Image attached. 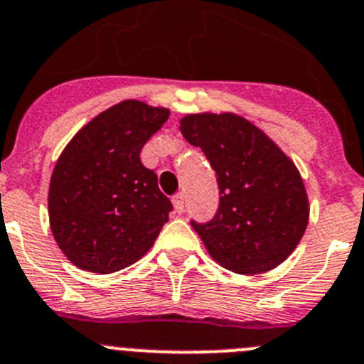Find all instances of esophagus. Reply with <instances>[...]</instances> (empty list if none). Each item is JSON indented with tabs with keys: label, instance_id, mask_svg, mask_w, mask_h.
<instances>
[{
	"label": "esophagus",
	"instance_id": "obj_1",
	"mask_svg": "<svg viewBox=\"0 0 364 364\" xmlns=\"http://www.w3.org/2000/svg\"><path fill=\"white\" fill-rule=\"evenodd\" d=\"M172 204H174L176 213L181 215L183 211H185V197H183V193H178V196H174V199H172Z\"/></svg>",
	"mask_w": 364,
	"mask_h": 364
}]
</instances>
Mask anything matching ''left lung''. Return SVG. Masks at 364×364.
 Returning a JSON list of instances; mask_svg holds the SVG:
<instances>
[{"mask_svg":"<svg viewBox=\"0 0 364 364\" xmlns=\"http://www.w3.org/2000/svg\"><path fill=\"white\" fill-rule=\"evenodd\" d=\"M179 132L217 172L220 206L193 229L211 259L254 276L279 267L304 236L309 199L297 165L267 133L232 112L188 114Z\"/></svg>","mask_w":364,"mask_h":364,"instance_id":"8db88e82","label":"left lung"}]
</instances>
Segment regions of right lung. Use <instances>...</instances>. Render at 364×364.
Segmentation results:
<instances>
[{
  "label": "right lung",
  "instance_id": "add662e5",
  "mask_svg": "<svg viewBox=\"0 0 364 364\" xmlns=\"http://www.w3.org/2000/svg\"><path fill=\"white\" fill-rule=\"evenodd\" d=\"M171 110L126 100L88 121L53 168L49 228L67 259L81 270L112 274L154 245L172 204L140 161L144 144Z\"/></svg>",
  "mask_w": 364,
  "mask_h": 364
}]
</instances>
